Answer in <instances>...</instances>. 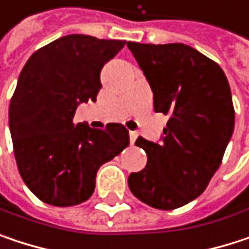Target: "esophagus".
I'll return each mask as SVG.
<instances>
[{
    "label": "esophagus",
    "mask_w": 249,
    "mask_h": 249,
    "mask_svg": "<svg viewBox=\"0 0 249 249\" xmlns=\"http://www.w3.org/2000/svg\"><path fill=\"white\" fill-rule=\"evenodd\" d=\"M137 137H138V132L137 131H129V141H131V144L135 142Z\"/></svg>",
    "instance_id": "obj_1"
}]
</instances>
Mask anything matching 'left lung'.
<instances>
[{
	"mask_svg": "<svg viewBox=\"0 0 249 249\" xmlns=\"http://www.w3.org/2000/svg\"><path fill=\"white\" fill-rule=\"evenodd\" d=\"M154 98V111L169 115L159 142L138 137L147 166L128 177L142 203L170 211L208 187L232 137L235 112L228 79L218 63L183 44L128 41Z\"/></svg>",
	"mask_w": 249,
	"mask_h": 249,
	"instance_id": "1",
	"label": "left lung"
}]
</instances>
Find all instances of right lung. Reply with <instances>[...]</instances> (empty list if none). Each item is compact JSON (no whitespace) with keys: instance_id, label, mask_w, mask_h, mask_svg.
Returning <instances> with one entry per match:
<instances>
[{"instance_id":"obj_1","label":"right lung","mask_w":249,"mask_h":249,"mask_svg":"<svg viewBox=\"0 0 249 249\" xmlns=\"http://www.w3.org/2000/svg\"><path fill=\"white\" fill-rule=\"evenodd\" d=\"M125 43L69 34L33 53L18 76L8 114L14 156L27 187L44 203L88 200L99 167L128 147L123 124L98 129L73 121L82 102H96L101 71Z\"/></svg>"}]
</instances>
